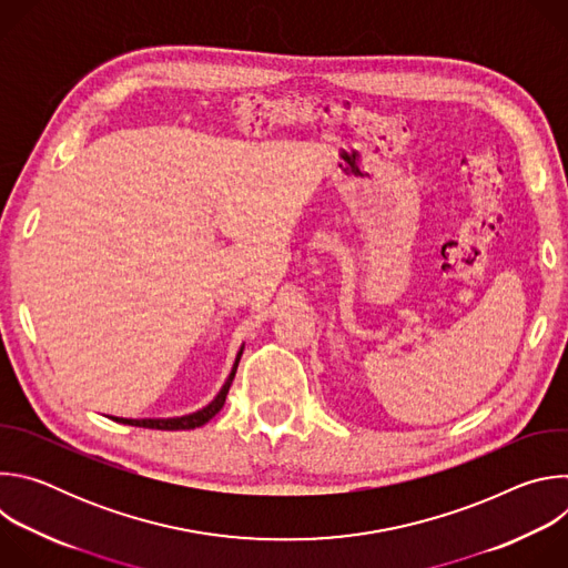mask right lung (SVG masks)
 <instances>
[{
  "mask_svg": "<svg viewBox=\"0 0 568 568\" xmlns=\"http://www.w3.org/2000/svg\"><path fill=\"white\" fill-rule=\"evenodd\" d=\"M237 362H240V355L235 357V364H233V371L229 375V379L224 382L222 390L217 393V397L209 404V407H204L202 412H195L191 416H182V418H166V420H152V418H145V420H128V418H112L116 423H123V425H132V427H145V429H164V432H180V429H195V427H202L206 425L222 407H224V399H226V393H229V386L235 377V371H237Z\"/></svg>",
  "mask_w": 568,
  "mask_h": 568,
  "instance_id": "1",
  "label": "right lung"
}]
</instances>
